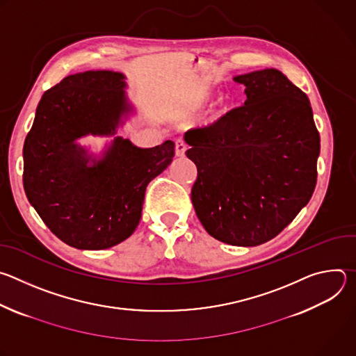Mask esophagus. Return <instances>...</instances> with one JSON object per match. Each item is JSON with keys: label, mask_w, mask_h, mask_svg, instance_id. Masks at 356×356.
I'll use <instances>...</instances> for the list:
<instances>
[{"label": "esophagus", "mask_w": 356, "mask_h": 356, "mask_svg": "<svg viewBox=\"0 0 356 356\" xmlns=\"http://www.w3.org/2000/svg\"><path fill=\"white\" fill-rule=\"evenodd\" d=\"M186 150H187V145H186V142H184L183 139H177V140H176V147H175V154H176V156L183 158V156H184V154H186Z\"/></svg>", "instance_id": "esophagus-1"}]
</instances>
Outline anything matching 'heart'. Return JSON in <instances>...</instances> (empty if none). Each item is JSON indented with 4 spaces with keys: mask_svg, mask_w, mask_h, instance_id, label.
Returning a JSON list of instances; mask_svg holds the SVG:
<instances>
[{
    "mask_svg": "<svg viewBox=\"0 0 356 356\" xmlns=\"http://www.w3.org/2000/svg\"><path fill=\"white\" fill-rule=\"evenodd\" d=\"M214 91L210 87L201 88L188 103V110L195 113L200 111L201 108H204L209 101L211 99ZM232 110V101L228 95H220L214 103L211 104L207 115H206V124L207 125H217L220 124Z\"/></svg>",
    "mask_w": 356,
    "mask_h": 356,
    "instance_id": "b5f03b06",
    "label": "heart"
}]
</instances>
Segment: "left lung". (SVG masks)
<instances>
[{
	"label": "left lung",
	"instance_id": "left-lung-1",
	"mask_svg": "<svg viewBox=\"0 0 356 356\" xmlns=\"http://www.w3.org/2000/svg\"><path fill=\"white\" fill-rule=\"evenodd\" d=\"M243 107L220 124L191 129L186 155L197 166L195 214L216 239L257 246L282 232L310 201L320 134L309 97L282 72L235 76Z\"/></svg>",
	"mask_w": 356,
	"mask_h": 356
}]
</instances>
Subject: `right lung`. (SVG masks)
I'll use <instances>...</instances> for the list:
<instances>
[{
	"label": "right lung",
	"mask_w": 356,
	"mask_h": 356,
	"mask_svg": "<svg viewBox=\"0 0 356 356\" xmlns=\"http://www.w3.org/2000/svg\"><path fill=\"white\" fill-rule=\"evenodd\" d=\"M125 76L70 74L47 90L24 143V188L46 227L65 243L107 249L136 229L145 190L173 161L175 142L138 147L116 138L97 157L76 140L115 136L135 113Z\"/></svg>",
	"instance_id": "obj_1"
}]
</instances>
